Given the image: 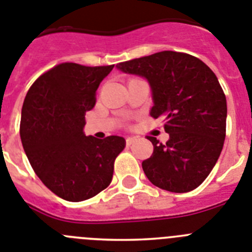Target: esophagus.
<instances>
[{
    "label": "esophagus",
    "mask_w": 252,
    "mask_h": 252,
    "mask_svg": "<svg viewBox=\"0 0 252 252\" xmlns=\"http://www.w3.org/2000/svg\"><path fill=\"white\" fill-rule=\"evenodd\" d=\"M137 141V138H134V137H128V138H126V146H132L133 143H134V142Z\"/></svg>",
    "instance_id": "esophagus-1"
}]
</instances>
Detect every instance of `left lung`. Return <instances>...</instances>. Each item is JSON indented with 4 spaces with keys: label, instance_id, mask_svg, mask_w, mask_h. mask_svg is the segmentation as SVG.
<instances>
[{
    "label": "left lung",
    "instance_id": "obj_1",
    "mask_svg": "<svg viewBox=\"0 0 252 252\" xmlns=\"http://www.w3.org/2000/svg\"><path fill=\"white\" fill-rule=\"evenodd\" d=\"M148 80L155 105L151 117L163 118L170 138L147 137L153 153L142 167L157 188L188 192L198 188L217 162L226 138V95L214 74L194 56L163 50L117 65Z\"/></svg>",
    "mask_w": 252,
    "mask_h": 252
}]
</instances>
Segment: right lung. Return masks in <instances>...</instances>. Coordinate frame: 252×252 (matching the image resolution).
<instances>
[{"instance_id":"right-lung-1","label":"right lung","mask_w":252,"mask_h":252,"mask_svg":"<svg viewBox=\"0 0 252 252\" xmlns=\"http://www.w3.org/2000/svg\"><path fill=\"white\" fill-rule=\"evenodd\" d=\"M111 65L61 63L36 78L24 100L20 137L41 183L60 198L82 202L109 187L126 139H97L84 133L85 114Z\"/></svg>"}]
</instances>
